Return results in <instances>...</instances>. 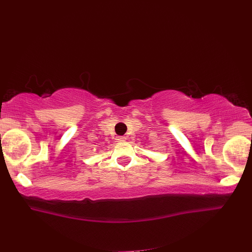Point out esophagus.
I'll return each instance as SVG.
<instances>
[{
    "instance_id": "34e87169",
    "label": "esophagus",
    "mask_w": 252,
    "mask_h": 252,
    "mask_svg": "<svg viewBox=\"0 0 252 252\" xmlns=\"http://www.w3.org/2000/svg\"><path fill=\"white\" fill-rule=\"evenodd\" d=\"M125 140H126V137H124V136L117 137V141H125Z\"/></svg>"
}]
</instances>
